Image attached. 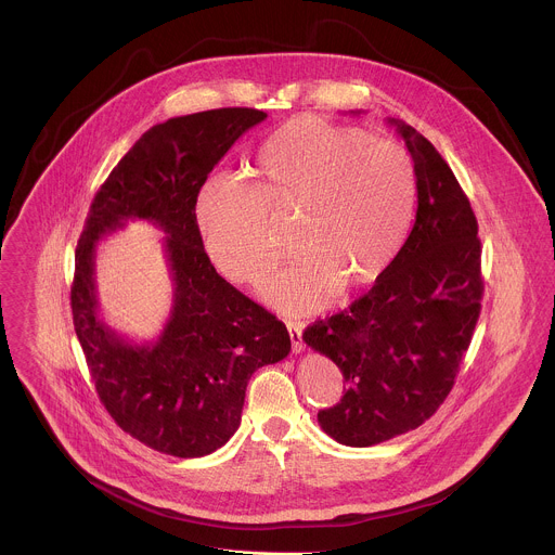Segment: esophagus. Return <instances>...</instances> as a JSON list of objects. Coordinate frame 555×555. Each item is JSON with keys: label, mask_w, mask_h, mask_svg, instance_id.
<instances>
[{"label": "esophagus", "mask_w": 555, "mask_h": 555, "mask_svg": "<svg viewBox=\"0 0 555 555\" xmlns=\"http://www.w3.org/2000/svg\"><path fill=\"white\" fill-rule=\"evenodd\" d=\"M286 328H288V335H291V341H293V352L299 354L304 352V326L301 322H286Z\"/></svg>", "instance_id": "1"}]
</instances>
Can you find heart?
Instances as JSON below:
<instances>
[{
    "label": "heart",
    "instance_id": "b5f03b06",
    "mask_svg": "<svg viewBox=\"0 0 555 555\" xmlns=\"http://www.w3.org/2000/svg\"><path fill=\"white\" fill-rule=\"evenodd\" d=\"M251 172L254 190L211 175L196 198V227L214 267L254 286L278 260L267 214H297L301 256L262 288L282 314L318 312L341 284H372L396 260L416 201L412 159L397 143L304 115L260 145Z\"/></svg>",
    "mask_w": 555,
    "mask_h": 555
}]
</instances>
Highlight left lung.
<instances>
[{
	"label": "left lung",
	"mask_w": 555,
	"mask_h": 555,
	"mask_svg": "<svg viewBox=\"0 0 555 555\" xmlns=\"http://www.w3.org/2000/svg\"><path fill=\"white\" fill-rule=\"evenodd\" d=\"M389 124L414 162L412 231L367 295L304 333L348 383L339 403L318 412L322 431L346 447L423 425L453 389L480 314L475 211L436 147L412 126Z\"/></svg>",
	"instance_id": "8db88e82"
}]
</instances>
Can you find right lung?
<instances>
[{"mask_svg": "<svg viewBox=\"0 0 555 555\" xmlns=\"http://www.w3.org/2000/svg\"><path fill=\"white\" fill-rule=\"evenodd\" d=\"M267 113L216 108L150 128L98 190L77 247L75 331L95 391L115 423L172 457H203L237 431L247 380L291 352L282 320L218 275L196 227L209 172ZM132 219L159 228L173 280L171 317L139 345L99 314L94 245Z\"/></svg>", "mask_w": 555, "mask_h": 555, "instance_id": "1", "label": "right lung"}]
</instances>
